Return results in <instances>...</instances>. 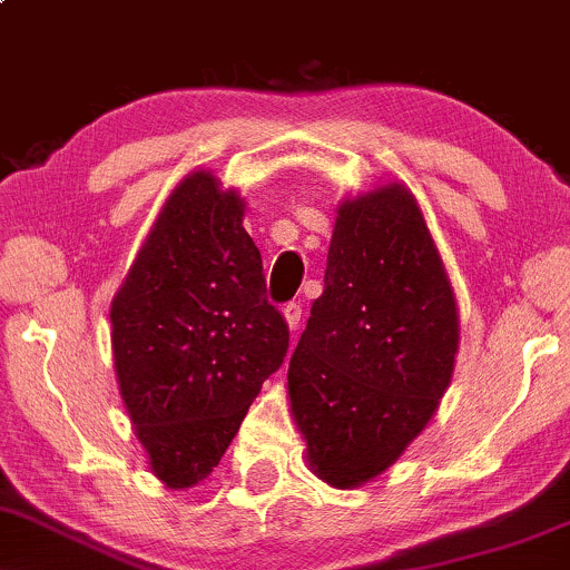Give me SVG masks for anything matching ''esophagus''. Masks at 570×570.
Returning <instances> with one entry per match:
<instances>
[{
  "label": "esophagus",
  "mask_w": 570,
  "mask_h": 570,
  "mask_svg": "<svg viewBox=\"0 0 570 570\" xmlns=\"http://www.w3.org/2000/svg\"><path fill=\"white\" fill-rule=\"evenodd\" d=\"M283 317H285V325L291 333H296L298 325H301V306L298 304H287L283 308Z\"/></svg>",
  "instance_id": "obj_1"
}]
</instances>
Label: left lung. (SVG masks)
Returning a JSON list of instances; mask_svg holds the SVG:
<instances>
[{
	"mask_svg": "<svg viewBox=\"0 0 570 570\" xmlns=\"http://www.w3.org/2000/svg\"><path fill=\"white\" fill-rule=\"evenodd\" d=\"M335 214L325 291L291 356L287 396L308 470L356 489L385 473L439 410L460 308L410 187L385 181Z\"/></svg>",
	"mask_w": 570,
	"mask_h": 570,
	"instance_id": "8db88e82",
	"label": "left lung"
}]
</instances>
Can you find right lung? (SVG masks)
I'll return each instance as SVG.
<instances>
[{"label":"right lung","mask_w":570,"mask_h":570,"mask_svg":"<svg viewBox=\"0 0 570 570\" xmlns=\"http://www.w3.org/2000/svg\"><path fill=\"white\" fill-rule=\"evenodd\" d=\"M243 216L235 187L208 168L189 171L110 301L118 391L147 465L174 491L219 465L287 354Z\"/></svg>","instance_id":"right-lung-1"}]
</instances>
